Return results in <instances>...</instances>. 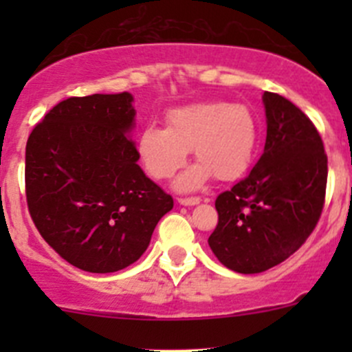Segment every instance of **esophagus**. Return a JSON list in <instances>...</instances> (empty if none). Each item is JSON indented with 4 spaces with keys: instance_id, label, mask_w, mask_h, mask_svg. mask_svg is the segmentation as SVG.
<instances>
[{
    "instance_id": "obj_1",
    "label": "esophagus",
    "mask_w": 352,
    "mask_h": 352,
    "mask_svg": "<svg viewBox=\"0 0 352 352\" xmlns=\"http://www.w3.org/2000/svg\"><path fill=\"white\" fill-rule=\"evenodd\" d=\"M177 201H179V204H182V206H194V204H197V202L201 201V199L196 197V196H192V197H179V199H177Z\"/></svg>"
}]
</instances>
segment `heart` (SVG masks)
Returning a JSON list of instances; mask_svg holds the SVG:
<instances>
[{
  "label": "heart",
  "mask_w": 352,
  "mask_h": 352,
  "mask_svg": "<svg viewBox=\"0 0 352 352\" xmlns=\"http://www.w3.org/2000/svg\"><path fill=\"white\" fill-rule=\"evenodd\" d=\"M165 126L144 127L138 138V153L153 179L166 180L194 150L199 165L179 179L177 186L182 190L196 189L211 175L218 180L239 179L257 151V120L243 104L184 105L166 112Z\"/></svg>",
  "instance_id": "b5f03b06"
}]
</instances>
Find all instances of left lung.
<instances>
[{
	"mask_svg": "<svg viewBox=\"0 0 352 352\" xmlns=\"http://www.w3.org/2000/svg\"><path fill=\"white\" fill-rule=\"evenodd\" d=\"M267 138L252 172L216 197L218 225L208 243L240 274L281 264L320 219L327 155L315 124L293 102L264 91Z\"/></svg>",
	"mask_w": 352,
	"mask_h": 352,
	"instance_id": "1",
	"label": "left lung"
}]
</instances>
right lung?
I'll use <instances>...</instances> for the list:
<instances>
[{
	"instance_id": "obj_1",
	"label": "right lung",
	"mask_w": 352,
	"mask_h": 352,
	"mask_svg": "<svg viewBox=\"0 0 352 352\" xmlns=\"http://www.w3.org/2000/svg\"><path fill=\"white\" fill-rule=\"evenodd\" d=\"M133 95L69 97L32 129L25 194L35 228L65 261L87 272H116L143 255L170 194L138 165L127 138Z\"/></svg>"
}]
</instances>
